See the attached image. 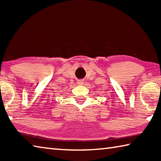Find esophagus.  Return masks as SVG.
Instances as JSON below:
<instances>
[{"label":"esophagus","mask_w":161,"mask_h":161,"mask_svg":"<svg viewBox=\"0 0 161 161\" xmlns=\"http://www.w3.org/2000/svg\"><path fill=\"white\" fill-rule=\"evenodd\" d=\"M77 84H79V85H82V84H84V81L82 80H79L77 81Z\"/></svg>","instance_id":"34e87169"}]
</instances>
